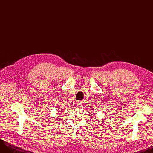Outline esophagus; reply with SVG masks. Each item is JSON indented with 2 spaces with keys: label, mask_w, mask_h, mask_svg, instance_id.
Listing matches in <instances>:
<instances>
[{
  "label": "esophagus",
  "mask_w": 153,
  "mask_h": 153,
  "mask_svg": "<svg viewBox=\"0 0 153 153\" xmlns=\"http://www.w3.org/2000/svg\"><path fill=\"white\" fill-rule=\"evenodd\" d=\"M81 105H82V102H81V101H77L76 104V107H80Z\"/></svg>",
  "instance_id": "esophagus-1"
}]
</instances>
